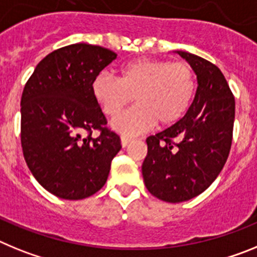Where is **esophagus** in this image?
Segmentation results:
<instances>
[{"mask_svg":"<svg viewBox=\"0 0 257 257\" xmlns=\"http://www.w3.org/2000/svg\"><path fill=\"white\" fill-rule=\"evenodd\" d=\"M131 142V138H128V136H124V135H122L121 136V144H122V147H127V145H128V143Z\"/></svg>","mask_w":257,"mask_h":257,"instance_id":"34e87169","label":"esophagus"}]
</instances>
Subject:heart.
I'll list each match as a JSON object with an SVG mask.
<instances>
[{
    "instance_id": "obj_1",
    "label": "heart",
    "mask_w": 257,
    "mask_h": 257,
    "mask_svg": "<svg viewBox=\"0 0 257 257\" xmlns=\"http://www.w3.org/2000/svg\"><path fill=\"white\" fill-rule=\"evenodd\" d=\"M196 74L184 61L138 59L118 69V78L101 72L92 82L95 100L108 117H117L133 101L138 105L112 122L123 135H136L154 123L178 122L196 94Z\"/></svg>"
}]
</instances>
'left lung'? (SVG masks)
<instances>
[{
	"label": "left lung",
	"instance_id": "8db88e82",
	"mask_svg": "<svg viewBox=\"0 0 257 257\" xmlns=\"http://www.w3.org/2000/svg\"><path fill=\"white\" fill-rule=\"evenodd\" d=\"M178 54L197 74L196 96L180 121L147 138L142 166L147 189L170 203L194 198L217 178L230 152L235 113L221 70L194 54Z\"/></svg>",
	"mask_w": 257,
	"mask_h": 257
}]
</instances>
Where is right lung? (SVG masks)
I'll return each mask as SVG.
<instances>
[{"label": "right lung", "mask_w": 257, "mask_h": 257, "mask_svg": "<svg viewBox=\"0 0 257 257\" xmlns=\"http://www.w3.org/2000/svg\"><path fill=\"white\" fill-rule=\"evenodd\" d=\"M115 58L101 46L69 45L45 56L24 86V160L36 180L59 198L83 199L100 190L121 149L92 94L95 77Z\"/></svg>", "instance_id": "obj_1"}]
</instances>
